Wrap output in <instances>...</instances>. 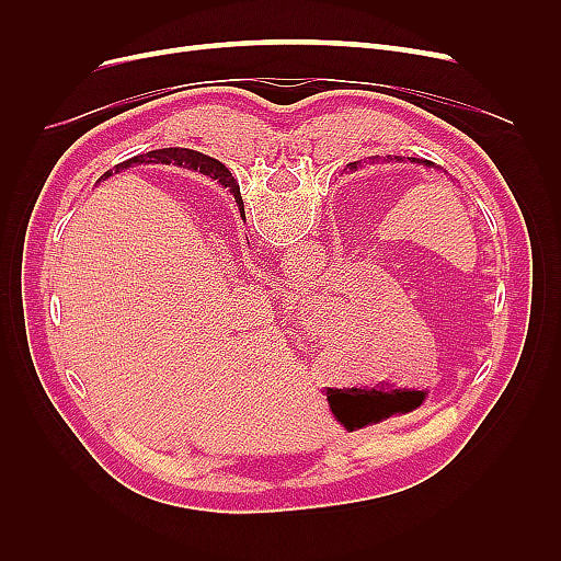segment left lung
Instances as JSON below:
<instances>
[{
	"instance_id": "left-lung-1",
	"label": "left lung",
	"mask_w": 561,
	"mask_h": 561,
	"mask_svg": "<svg viewBox=\"0 0 561 561\" xmlns=\"http://www.w3.org/2000/svg\"><path fill=\"white\" fill-rule=\"evenodd\" d=\"M379 161H381V163H393V161L402 163L404 159H402V157H396V159H390V157H386V159H377V157H375V159H371V163H379ZM410 161H412V163H419V165H426V168H439V165H435L433 161H426V159H414V157H410ZM348 165H351V171H358V168H360V161L348 163Z\"/></svg>"
}]
</instances>
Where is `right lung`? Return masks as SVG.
<instances>
[{
  "label": "right lung",
  "mask_w": 561,
  "mask_h": 561,
  "mask_svg": "<svg viewBox=\"0 0 561 561\" xmlns=\"http://www.w3.org/2000/svg\"><path fill=\"white\" fill-rule=\"evenodd\" d=\"M133 163H165V165L173 163V165L192 168V171H198V173H206V175H210L213 180H219L225 186H229V192H231L233 198H236V206H239L241 217L245 219V208H243L241 190H239V186H236V182L231 180V173L227 171V168H225L222 163L210 159V157H206V154H201V151H194V149H178V147L147 151V154L133 157V159H128V161H124V163H116V165H114V168H116L114 173L128 171V168H133ZM110 175H112V171H110L105 178H110Z\"/></svg>",
  "instance_id": "right-lung-1"
}]
</instances>
